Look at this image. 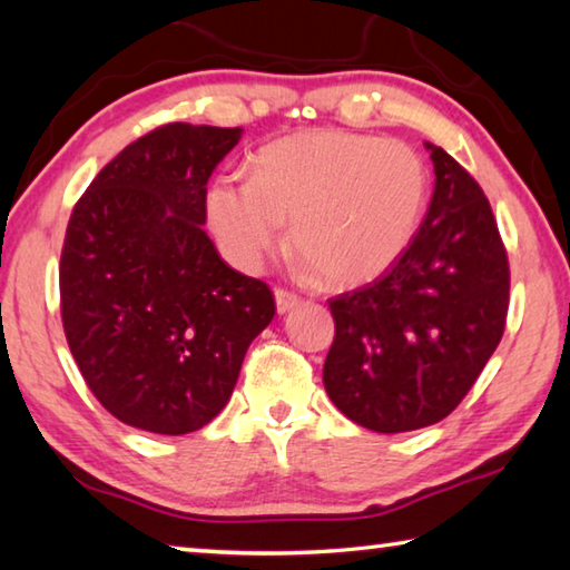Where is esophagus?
Here are the masks:
<instances>
[{
    "label": "esophagus",
    "mask_w": 570,
    "mask_h": 570,
    "mask_svg": "<svg viewBox=\"0 0 570 570\" xmlns=\"http://www.w3.org/2000/svg\"><path fill=\"white\" fill-rule=\"evenodd\" d=\"M274 298H276V312H278V314L292 312L294 306L302 304V296H296L294 292H286V288H276Z\"/></svg>",
    "instance_id": "1"
}]
</instances>
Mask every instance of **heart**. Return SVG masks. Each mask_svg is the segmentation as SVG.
<instances>
[{"mask_svg": "<svg viewBox=\"0 0 570 570\" xmlns=\"http://www.w3.org/2000/svg\"><path fill=\"white\" fill-rule=\"evenodd\" d=\"M428 193V166L407 142L306 130L258 150L248 180L218 178L206 208L236 264L256 268L278 254L292 220V246L308 272L356 286L390 272L410 248Z\"/></svg>", "mask_w": 570, "mask_h": 570, "instance_id": "heart-1", "label": "heart"}]
</instances>
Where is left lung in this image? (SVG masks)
I'll use <instances>...</instances> for the list:
<instances>
[{
  "instance_id": "obj_1",
  "label": "left lung",
  "mask_w": 570,
  "mask_h": 570,
  "mask_svg": "<svg viewBox=\"0 0 570 570\" xmlns=\"http://www.w3.org/2000/svg\"><path fill=\"white\" fill-rule=\"evenodd\" d=\"M424 148L435 190L410 248L372 284L330 298L326 394L384 435L445 420L493 356L508 314V256L485 193L445 150Z\"/></svg>"
}]
</instances>
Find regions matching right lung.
Returning <instances> with one entry per match:
<instances>
[{
  "mask_svg": "<svg viewBox=\"0 0 570 570\" xmlns=\"http://www.w3.org/2000/svg\"><path fill=\"white\" fill-rule=\"evenodd\" d=\"M240 128L170 122L130 142L77 200L60 258L67 344L112 417L186 435L226 407L274 294L206 236V183Z\"/></svg>",
  "mask_w": 570,
  "mask_h": 570,
  "instance_id": "right-lung-1",
  "label": "right lung"
}]
</instances>
